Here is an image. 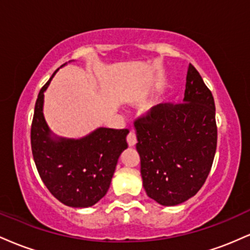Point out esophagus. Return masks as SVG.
<instances>
[{
  "label": "esophagus",
  "instance_id": "34e87169",
  "mask_svg": "<svg viewBox=\"0 0 250 250\" xmlns=\"http://www.w3.org/2000/svg\"><path fill=\"white\" fill-rule=\"evenodd\" d=\"M127 142L129 145V147H134L135 145H136V136L133 133H129L128 136H127Z\"/></svg>",
  "mask_w": 250,
  "mask_h": 250
}]
</instances>
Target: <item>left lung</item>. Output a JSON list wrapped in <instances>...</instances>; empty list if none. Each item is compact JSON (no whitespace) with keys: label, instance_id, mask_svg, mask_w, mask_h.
Wrapping results in <instances>:
<instances>
[{"label":"left lung","instance_id":"1","mask_svg":"<svg viewBox=\"0 0 250 250\" xmlns=\"http://www.w3.org/2000/svg\"><path fill=\"white\" fill-rule=\"evenodd\" d=\"M143 188L166 207L193 197L206 182L217 142L215 103L189 64L181 104H159L136 121Z\"/></svg>","mask_w":250,"mask_h":250}]
</instances>
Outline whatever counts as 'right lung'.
Listing matches in <instances>:
<instances>
[{"instance_id":"add662e5","label":"right lung","mask_w":250,"mask_h":250,"mask_svg":"<svg viewBox=\"0 0 250 250\" xmlns=\"http://www.w3.org/2000/svg\"><path fill=\"white\" fill-rule=\"evenodd\" d=\"M57 70L37 96L31 125V150L48 190L63 205L88 208L107 194L120 155L128 148L129 131L99 127L80 139L53 133L44 119L43 104L45 90Z\"/></svg>"}]
</instances>
